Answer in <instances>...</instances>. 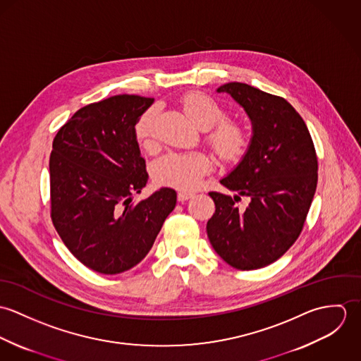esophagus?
Segmentation results:
<instances>
[{"instance_id":"esophagus-1","label":"esophagus","mask_w":361,"mask_h":361,"mask_svg":"<svg viewBox=\"0 0 361 361\" xmlns=\"http://www.w3.org/2000/svg\"><path fill=\"white\" fill-rule=\"evenodd\" d=\"M195 195L192 193V192H179L178 193V200L179 202H186V200H189V199H192Z\"/></svg>"}]
</instances>
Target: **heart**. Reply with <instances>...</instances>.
I'll list each match as a JSON object with an SVG mask.
<instances>
[{
    "label": "heart",
    "mask_w": 361,
    "mask_h": 361,
    "mask_svg": "<svg viewBox=\"0 0 361 361\" xmlns=\"http://www.w3.org/2000/svg\"><path fill=\"white\" fill-rule=\"evenodd\" d=\"M180 104L185 114L199 128L208 130L207 142L222 159L235 162L247 153L249 130L236 121L224 119L225 111L209 96L190 92L180 99ZM155 118L157 108L152 106L142 114L135 125L136 140L145 150H153L157 146ZM211 169L212 159L203 152L168 153L155 162L154 179L159 185L192 190Z\"/></svg>",
    "instance_id": "heart-1"
}]
</instances>
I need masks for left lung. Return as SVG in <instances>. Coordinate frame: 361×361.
I'll use <instances>...</instances> for the list:
<instances>
[{
    "label": "left lung",
    "mask_w": 361,
    "mask_h": 361,
    "mask_svg": "<svg viewBox=\"0 0 361 361\" xmlns=\"http://www.w3.org/2000/svg\"><path fill=\"white\" fill-rule=\"evenodd\" d=\"M249 115L253 136L247 153L221 183L233 197L209 192L215 212L207 222L211 246L242 271L258 269L282 257L299 238L318 179V161L309 129L285 99L246 83L216 89ZM240 195L250 206H235Z\"/></svg>",
    "instance_id": "obj_1"
}]
</instances>
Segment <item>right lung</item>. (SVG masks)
I'll return each instance as SVG.
<instances>
[{
  "label": "right lung",
  "mask_w": 361,
  "mask_h": 361,
  "mask_svg": "<svg viewBox=\"0 0 361 361\" xmlns=\"http://www.w3.org/2000/svg\"><path fill=\"white\" fill-rule=\"evenodd\" d=\"M153 103L119 94L89 104L52 142V224L69 252L100 274H121L139 264L176 206V192L169 188L132 202L149 179L135 125Z\"/></svg>",
  "instance_id": "right-lung-1"
}]
</instances>
